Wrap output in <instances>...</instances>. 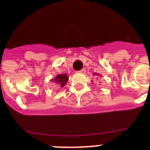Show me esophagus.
Wrapping results in <instances>:
<instances>
[{
	"label": "esophagus",
	"mask_w": 150,
	"mask_h": 150,
	"mask_svg": "<svg viewBox=\"0 0 150 150\" xmlns=\"http://www.w3.org/2000/svg\"><path fill=\"white\" fill-rule=\"evenodd\" d=\"M78 73H80V74H85L86 73V70L85 69H82L81 70H80V71H78Z\"/></svg>",
	"instance_id": "esophagus-1"
}]
</instances>
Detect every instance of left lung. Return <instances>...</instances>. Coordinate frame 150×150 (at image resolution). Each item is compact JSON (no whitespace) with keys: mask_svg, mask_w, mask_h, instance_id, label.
<instances>
[{"mask_svg":"<svg viewBox=\"0 0 150 150\" xmlns=\"http://www.w3.org/2000/svg\"><path fill=\"white\" fill-rule=\"evenodd\" d=\"M96 74V75H98V74Z\"/></svg>","mask_w":150,"mask_h":150,"instance_id":"8db88e82","label":"left lung"}]
</instances>
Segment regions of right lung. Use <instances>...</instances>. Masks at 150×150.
I'll return each instance as SVG.
<instances>
[{
    "instance_id": "add662e5",
    "label": "right lung",
    "mask_w": 150,
    "mask_h": 150,
    "mask_svg": "<svg viewBox=\"0 0 150 150\" xmlns=\"http://www.w3.org/2000/svg\"><path fill=\"white\" fill-rule=\"evenodd\" d=\"M54 81L55 83L59 84L61 86V87L64 86L65 84L67 83V82L68 81V76H67V74H58L54 79L52 80Z\"/></svg>"
}]
</instances>
